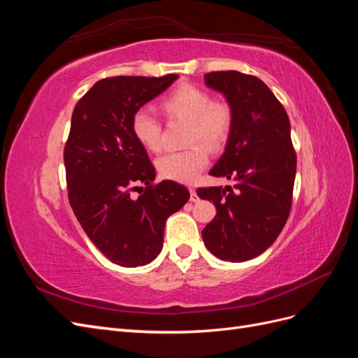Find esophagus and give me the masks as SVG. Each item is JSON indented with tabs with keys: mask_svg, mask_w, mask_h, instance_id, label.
I'll return each instance as SVG.
<instances>
[{
	"mask_svg": "<svg viewBox=\"0 0 358 358\" xmlns=\"http://www.w3.org/2000/svg\"><path fill=\"white\" fill-rule=\"evenodd\" d=\"M189 192H191V197H189V200L192 201V203H196V201H199V196H197V191L194 189V188H191L189 189Z\"/></svg>",
	"mask_w": 358,
	"mask_h": 358,
	"instance_id": "34e87169",
	"label": "esophagus"
}]
</instances>
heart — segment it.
Instances as JSON below:
<instances>
[{
	"instance_id": "1",
	"label": "heart",
	"mask_w": 358,
	"mask_h": 358,
	"mask_svg": "<svg viewBox=\"0 0 358 358\" xmlns=\"http://www.w3.org/2000/svg\"><path fill=\"white\" fill-rule=\"evenodd\" d=\"M161 109L169 119L188 122V145L203 142L210 149H218L229 138L233 124L231 109L225 103L212 101L210 94L199 86H178L161 101ZM131 129L137 142L149 152L161 150V124L152 113L145 109L137 110L131 119ZM208 162V150L198 143L180 152L161 157L157 167L162 178L189 183L197 179Z\"/></svg>"
}]
</instances>
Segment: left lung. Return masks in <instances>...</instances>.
Returning <instances> with one entry per match:
<instances>
[{
  "mask_svg": "<svg viewBox=\"0 0 358 358\" xmlns=\"http://www.w3.org/2000/svg\"><path fill=\"white\" fill-rule=\"evenodd\" d=\"M204 82L224 95L233 115L224 154L209 175L234 180V188L197 189L216 208L201 237L215 257L242 263L272 246L288 220L297 167L291 125L284 106L255 76L213 71Z\"/></svg>",
  "mask_w": 358,
  "mask_h": 358,
  "instance_id": "obj_1",
  "label": "left lung"
}]
</instances>
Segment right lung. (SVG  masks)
Returning <instances> with one entry per match:
<instances>
[{
  "mask_svg": "<svg viewBox=\"0 0 358 358\" xmlns=\"http://www.w3.org/2000/svg\"><path fill=\"white\" fill-rule=\"evenodd\" d=\"M179 78L116 76L96 82L76 104L64 164L76 218L96 249L122 267L158 257L164 227L189 191L173 180L154 185L155 169L137 142L131 119ZM145 185L138 199L131 191Z\"/></svg>",
  "mask_w": 358,
  "mask_h": 358,
  "instance_id": "1",
  "label": "right lung"
}]
</instances>
